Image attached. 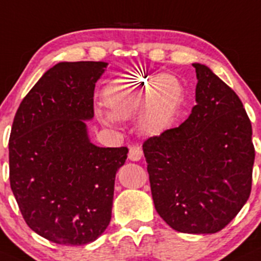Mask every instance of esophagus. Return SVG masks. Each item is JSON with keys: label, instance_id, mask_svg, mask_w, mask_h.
<instances>
[{"label": "esophagus", "instance_id": "34e87169", "mask_svg": "<svg viewBox=\"0 0 261 261\" xmlns=\"http://www.w3.org/2000/svg\"><path fill=\"white\" fill-rule=\"evenodd\" d=\"M142 158V149L139 145H133L130 146V151H128V159L131 161H139Z\"/></svg>", "mask_w": 261, "mask_h": 261}]
</instances>
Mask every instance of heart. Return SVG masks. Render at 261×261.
I'll return each instance as SVG.
<instances>
[{"instance_id":"obj_1","label":"heart","mask_w":261,"mask_h":261,"mask_svg":"<svg viewBox=\"0 0 261 261\" xmlns=\"http://www.w3.org/2000/svg\"><path fill=\"white\" fill-rule=\"evenodd\" d=\"M165 80L170 81L164 83L163 76L146 73L120 76L103 87L102 102L108 108L110 116L114 120L121 121L133 117L146 97L140 114V126L146 134L159 135L174 122L184 97V90L179 80L172 76H167ZM98 117L105 123L112 122L108 115L98 114Z\"/></svg>"}]
</instances>
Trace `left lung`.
<instances>
[{
	"label": "left lung",
	"instance_id": "left-lung-1",
	"mask_svg": "<svg viewBox=\"0 0 261 261\" xmlns=\"http://www.w3.org/2000/svg\"><path fill=\"white\" fill-rule=\"evenodd\" d=\"M196 71V105L179 127L142 145L155 209L172 229L214 234L250 196L253 128L239 96L207 66Z\"/></svg>",
	"mask_w": 261,
	"mask_h": 261
}]
</instances>
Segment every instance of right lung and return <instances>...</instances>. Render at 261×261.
Instances as JSON below:
<instances>
[{
    "instance_id": "obj_1",
    "label": "right lung",
    "mask_w": 261,
    "mask_h": 261,
    "mask_svg": "<svg viewBox=\"0 0 261 261\" xmlns=\"http://www.w3.org/2000/svg\"><path fill=\"white\" fill-rule=\"evenodd\" d=\"M106 62H60L20 103L8 142L10 184L26 224L61 245L92 243L111 220L128 149L90 142L95 84Z\"/></svg>"
}]
</instances>
